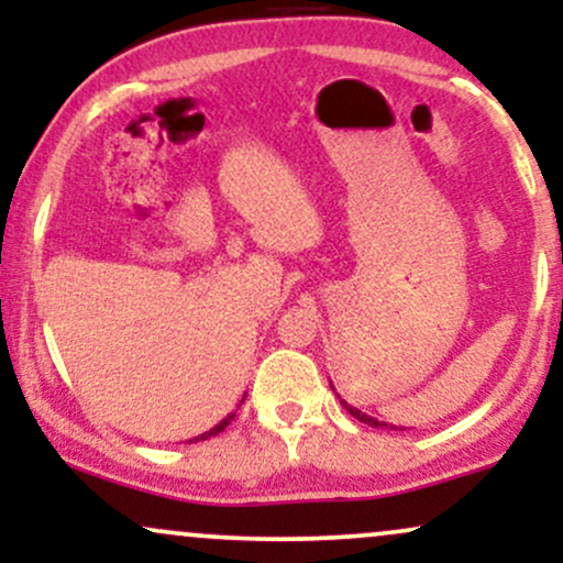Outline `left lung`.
<instances>
[{
    "instance_id": "8db88e82",
    "label": "left lung",
    "mask_w": 563,
    "mask_h": 563,
    "mask_svg": "<svg viewBox=\"0 0 563 563\" xmlns=\"http://www.w3.org/2000/svg\"><path fill=\"white\" fill-rule=\"evenodd\" d=\"M331 389H333V384H331ZM341 405H344L349 416H354V418H357L360 423H367V426H380V429H384V426H386V429H399V426H389V423H384V421H376V418H371V416H367V412L357 410V407H352V405H346L344 399H341Z\"/></svg>"
}]
</instances>
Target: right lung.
Here are the masks:
<instances>
[{"label": "right lung", "instance_id": "add662e5", "mask_svg": "<svg viewBox=\"0 0 563 563\" xmlns=\"http://www.w3.org/2000/svg\"><path fill=\"white\" fill-rule=\"evenodd\" d=\"M243 399H245V394H243ZM243 399H241V402H243ZM232 418H235V412H230V416H228V418H222V421H219V423L214 426V429H209V431H203V434H198V437L187 439V442H198V439H209V437H217V434H219V431H224V429H228V426H230V421H232Z\"/></svg>", "mask_w": 563, "mask_h": 563}]
</instances>
